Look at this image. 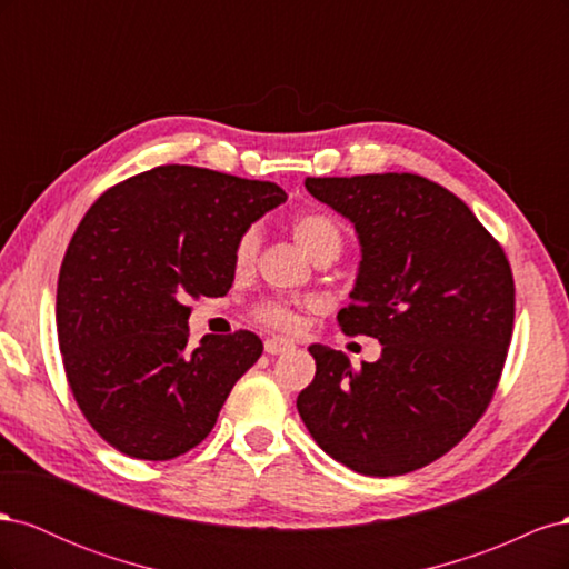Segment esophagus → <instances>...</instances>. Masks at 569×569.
I'll list each match as a JSON object with an SVG mask.
<instances>
[{
	"label": "esophagus",
	"mask_w": 569,
	"mask_h": 569,
	"mask_svg": "<svg viewBox=\"0 0 569 569\" xmlns=\"http://www.w3.org/2000/svg\"><path fill=\"white\" fill-rule=\"evenodd\" d=\"M291 349H295V343H291L289 339H282V337L266 339V353L268 356H282V353H289Z\"/></svg>",
	"instance_id": "obj_1"
}]
</instances>
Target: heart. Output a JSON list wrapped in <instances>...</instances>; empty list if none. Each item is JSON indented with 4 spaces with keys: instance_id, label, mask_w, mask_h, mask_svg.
Masks as SVG:
<instances>
[{
    "instance_id": "heart-1",
    "label": "heart",
    "mask_w": 569,
    "mask_h": 569,
    "mask_svg": "<svg viewBox=\"0 0 569 569\" xmlns=\"http://www.w3.org/2000/svg\"><path fill=\"white\" fill-rule=\"evenodd\" d=\"M291 234H295L297 244L306 251V256H311V261H316V258H332L335 261L343 244L339 222L322 211L297 216L295 222H291ZM256 249H258V230L249 228L242 237H239L237 249H234V263L239 268L249 266L253 261ZM258 318H261L266 325L280 327V330H289V327L297 325V316L280 303L261 306Z\"/></svg>"
}]
</instances>
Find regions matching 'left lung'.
<instances>
[{
  "instance_id": "8db88e82",
  "label": "left lung",
  "mask_w": 569,
  "mask_h": 569,
  "mask_svg": "<svg viewBox=\"0 0 569 569\" xmlns=\"http://www.w3.org/2000/svg\"><path fill=\"white\" fill-rule=\"evenodd\" d=\"M347 218L360 263L347 335L382 343L375 363L311 343L316 377L297 399L320 449L353 472L425 468L470 432L501 377L515 320L510 263L449 189L412 176L306 178Z\"/></svg>"
}]
</instances>
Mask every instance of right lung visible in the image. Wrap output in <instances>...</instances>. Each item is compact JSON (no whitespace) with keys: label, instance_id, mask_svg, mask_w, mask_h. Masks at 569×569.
<instances>
[{"label":"right lung","instance_id":"right-lung-1","mask_svg":"<svg viewBox=\"0 0 569 569\" xmlns=\"http://www.w3.org/2000/svg\"><path fill=\"white\" fill-rule=\"evenodd\" d=\"M287 201L274 182L159 166L111 187L68 244L57 330L82 416L113 449L170 460L213 429L263 353L253 332L189 339V297H226L251 222Z\"/></svg>","mask_w":569,"mask_h":569}]
</instances>
